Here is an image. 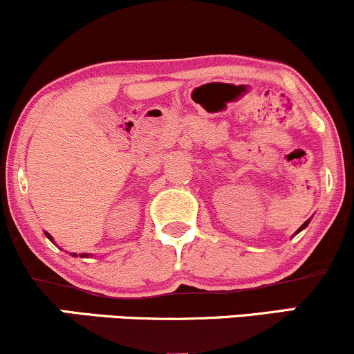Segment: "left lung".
Masks as SVG:
<instances>
[{"label":"left lung","instance_id":"1","mask_svg":"<svg viewBox=\"0 0 354 354\" xmlns=\"http://www.w3.org/2000/svg\"><path fill=\"white\" fill-rule=\"evenodd\" d=\"M310 221H311V219H306V221H304V223H303V225H301V226H299V228H298V231H296V233H295V234H298V233H299V231H303L304 228H306V226H308V225H310Z\"/></svg>","mask_w":354,"mask_h":354}]
</instances>
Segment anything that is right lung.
<instances>
[{
  "label": "right lung",
  "instance_id": "obj_1",
  "mask_svg": "<svg viewBox=\"0 0 354 354\" xmlns=\"http://www.w3.org/2000/svg\"><path fill=\"white\" fill-rule=\"evenodd\" d=\"M44 234H46V238L48 239H51V241H53V236H51V234L50 233H44ZM53 243H55V241H53ZM71 256H78V254H76V253H71ZM88 253H83V254H81V258H88Z\"/></svg>",
  "mask_w": 354,
  "mask_h": 354
}]
</instances>
